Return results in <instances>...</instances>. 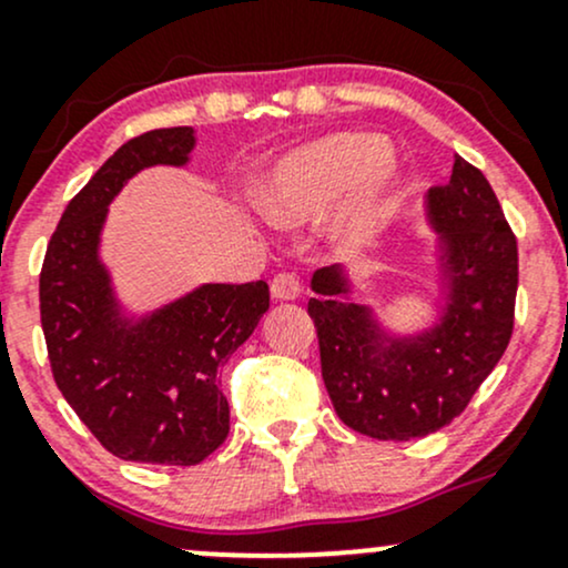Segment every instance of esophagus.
Instances as JSON below:
<instances>
[{"label":"esophagus","mask_w":568,"mask_h":568,"mask_svg":"<svg viewBox=\"0 0 568 568\" xmlns=\"http://www.w3.org/2000/svg\"><path fill=\"white\" fill-rule=\"evenodd\" d=\"M298 293H302V283H298L296 275L283 272V275L272 280V296L280 298V302H293V298H298Z\"/></svg>","instance_id":"34e87169"}]
</instances>
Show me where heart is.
Wrapping results in <instances>:
<instances>
[{"label":"heart","instance_id":"b5f03b06","mask_svg":"<svg viewBox=\"0 0 568 568\" xmlns=\"http://www.w3.org/2000/svg\"><path fill=\"white\" fill-rule=\"evenodd\" d=\"M400 194L389 143L374 133H331L293 149L258 189V207L275 226H304L336 207L325 243L338 258L368 256L382 243Z\"/></svg>","mask_w":568,"mask_h":568}]
</instances>
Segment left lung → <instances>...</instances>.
<instances>
[{
  "mask_svg": "<svg viewBox=\"0 0 568 568\" xmlns=\"http://www.w3.org/2000/svg\"><path fill=\"white\" fill-rule=\"evenodd\" d=\"M435 232V321L395 334L357 302L344 266L312 275L310 317L323 382L338 419L376 440H414L452 425L505 355L518 291V245L486 175L456 158L446 186L429 189Z\"/></svg>",
  "mask_w": 568,
  "mask_h": 568,
  "instance_id": "left-lung-1",
  "label": "left lung"
}]
</instances>
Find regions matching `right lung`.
<instances>
[{
	"label": "right lung",
	"instance_id": "obj_1",
	"mask_svg": "<svg viewBox=\"0 0 568 568\" xmlns=\"http://www.w3.org/2000/svg\"><path fill=\"white\" fill-rule=\"evenodd\" d=\"M192 128L130 139L69 202L39 275V312L58 389L106 452L146 465H200L230 435L219 368L270 310L264 280L202 283L135 315L101 258L109 205L133 175L184 168Z\"/></svg>",
	"mask_w": 568,
	"mask_h": 568
}]
</instances>
